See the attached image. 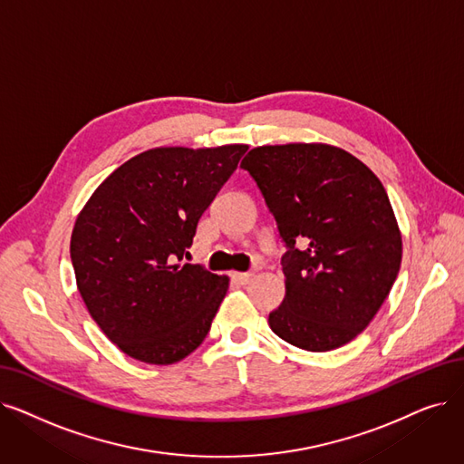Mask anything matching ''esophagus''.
I'll use <instances>...</instances> for the list:
<instances>
[{
	"mask_svg": "<svg viewBox=\"0 0 464 464\" xmlns=\"http://www.w3.org/2000/svg\"><path fill=\"white\" fill-rule=\"evenodd\" d=\"M231 278L235 282H238V285H248L250 278H252V273H233Z\"/></svg>",
	"mask_w": 464,
	"mask_h": 464,
	"instance_id": "obj_1",
	"label": "esophagus"
}]
</instances>
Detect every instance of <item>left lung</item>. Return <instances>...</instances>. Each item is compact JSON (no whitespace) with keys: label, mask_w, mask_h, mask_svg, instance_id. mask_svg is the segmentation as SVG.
I'll list each match as a JSON object with an SVG mask.
<instances>
[{"label":"left lung","mask_w":464,"mask_h":464,"mask_svg":"<svg viewBox=\"0 0 464 464\" xmlns=\"http://www.w3.org/2000/svg\"><path fill=\"white\" fill-rule=\"evenodd\" d=\"M240 169L286 246V295L269 313L271 330L311 353L349 343L400 271L401 238L385 188L356 157L324 144L254 148Z\"/></svg>","instance_id":"obj_1"}]
</instances>
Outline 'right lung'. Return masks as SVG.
Instances as JSON below:
<instances>
[{
    "label": "right lung",
    "instance_id": "1",
    "mask_svg": "<svg viewBox=\"0 0 464 464\" xmlns=\"http://www.w3.org/2000/svg\"><path fill=\"white\" fill-rule=\"evenodd\" d=\"M246 150L144 151L111 172L79 214L70 245L79 294L130 358L174 364L210 332L229 278L182 259Z\"/></svg>",
    "mask_w": 464,
    "mask_h": 464
}]
</instances>
